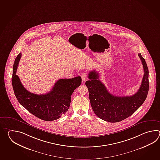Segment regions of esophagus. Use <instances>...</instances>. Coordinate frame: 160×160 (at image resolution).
<instances>
[{
  "label": "esophagus",
  "instance_id": "obj_1",
  "mask_svg": "<svg viewBox=\"0 0 160 160\" xmlns=\"http://www.w3.org/2000/svg\"><path fill=\"white\" fill-rule=\"evenodd\" d=\"M81 78H82V81L83 82H85L87 78H88V77H87V75L86 74H83L82 75H81Z\"/></svg>",
  "mask_w": 160,
  "mask_h": 160
}]
</instances>
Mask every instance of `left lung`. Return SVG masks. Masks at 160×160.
Segmentation results:
<instances>
[{
    "label": "left lung",
    "mask_w": 160,
    "mask_h": 160,
    "mask_svg": "<svg viewBox=\"0 0 160 160\" xmlns=\"http://www.w3.org/2000/svg\"><path fill=\"white\" fill-rule=\"evenodd\" d=\"M144 71L141 85L132 96L118 97L110 93L99 79L95 70L89 72V81L85 84L88 88L92 109L99 118L109 122H118L132 115L145 101L149 91V70L145 59L139 53Z\"/></svg>",
    "instance_id": "8db88e82"
}]
</instances>
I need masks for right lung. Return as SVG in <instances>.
Masks as SVG:
<instances>
[{
    "label": "right lung",
    "mask_w": 160,
    "mask_h": 160,
    "mask_svg": "<svg viewBox=\"0 0 160 160\" xmlns=\"http://www.w3.org/2000/svg\"><path fill=\"white\" fill-rule=\"evenodd\" d=\"M22 54L14 62L12 84L14 94L21 105L40 119L51 121L59 119L68 112L71 102V95L81 84V77L71 79H60L50 92L36 94L27 91L16 74Z\"/></svg>",
    "instance_id": "right-lung-1"
}]
</instances>
